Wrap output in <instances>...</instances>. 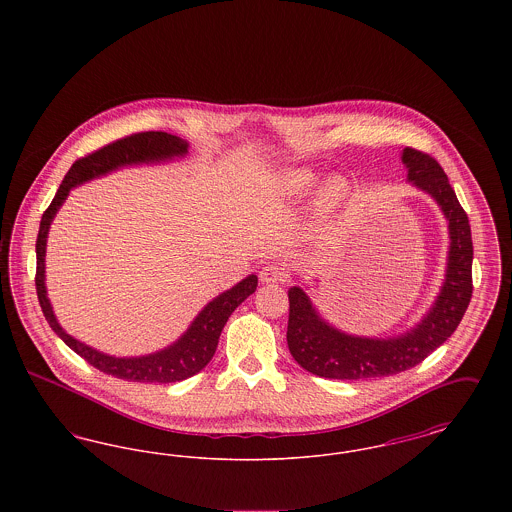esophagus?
I'll use <instances>...</instances> for the list:
<instances>
[{"label":"esophagus","mask_w":512,"mask_h":512,"mask_svg":"<svg viewBox=\"0 0 512 512\" xmlns=\"http://www.w3.org/2000/svg\"><path fill=\"white\" fill-rule=\"evenodd\" d=\"M259 278L265 284H274V282H286L288 274H286L284 267H280V265H265L259 270Z\"/></svg>","instance_id":"34e87169"}]
</instances>
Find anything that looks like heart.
Returning a JSON list of instances; mask_svg holds the SVG:
<instances>
[{"label":"heart","instance_id":"heart-1","mask_svg":"<svg viewBox=\"0 0 512 512\" xmlns=\"http://www.w3.org/2000/svg\"><path fill=\"white\" fill-rule=\"evenodd\" d=\"M317 184V174L311 169H290L282 172L280 176V186L282 190L292 197H301L309 194ZM349 194L347 182L340 176H332L322 182V186L317 190L315 197V209L322 215L338 211L341 205L345 203Z\"/></svg>","mask_w":512,"mask_h":512}]
</instances>
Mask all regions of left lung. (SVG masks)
I'll use <instances>...</instances> for the list:
<instances>
[{
  "label": "left lung",
  "mask_w": 512,
  "mask_h": 512,
  "mask_svg": "<svg viewBox=\"0 0 512 512\" xmlns=\"http://www.w3.org/2000/svg\"><path fill=\"white\" fill-rule=\"evenodd\" d=\"M409 180L432 195L449 220V259L443 288L430 313L411 332L372 340L347 336L318 317L309 297L297 286L290 288L288 347L297 365L334 380H370L390 376L422 363L457 330L472 297V236L470 224L447 174L438 161L414 147L403 149Z\"/></svg>",
  "instance_id": "1"
}]
</instances>
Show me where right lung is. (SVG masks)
Here are the masks:
<instances>
[{"label":"right lung","instance_id":"obj_1","mask_svg":"<svg viewBox=\"0 0 512 512\" xmlns=\"http://www.w3.org/2000/svg\"><path fill=\"white\" fill-rule=\"evenodd\" d=\"M188 151V144L167 132H138L124 136L117 142L99 147L80 159H76L73 167L67 172L65 180L61 182L53 201L44 211L40 220L38 240H36V293L42 307V313L48 320L51 330L65 341L76 355H80L86 363L96 366L101 372L111 374L115 378L128 380V382H157V384H171L180 382L197 374L201 368L213 359L217 345H219L220 332L226 324L228 317L236 311V307L245 301L251 293L257 290V276L251 274L232 290L220 293L213 299L197 317L188 332L172 343L171 347L147 355V357H132V359H117L103 355L96 349L80 343L71 338L57 322L51 311L46 284H44V257H46V238H48L49 224L55 217L57 209L65 201V197L76 184L92 180L105 172L119 169L122 165L132 163H147V161H163L176 155H184Z\"/></svg>","mask_w":512,"mask_h":512}]
</instances>
